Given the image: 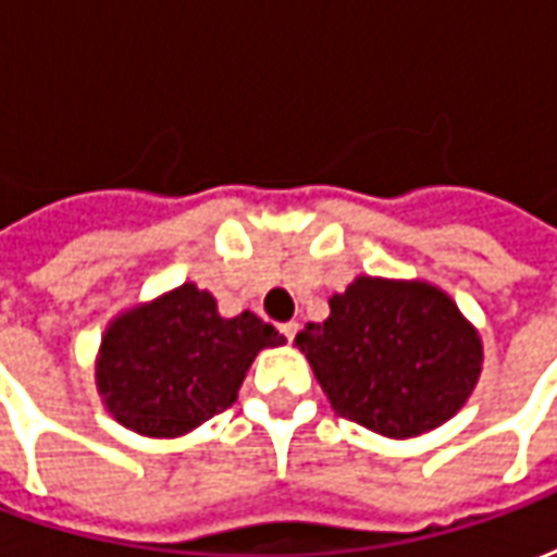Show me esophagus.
I'll list each match as a JSON object with an SVG mask.
<instances>
[{
	"label": "esophagus",
	"instance_id": "1",
	"mask_svg": "<svg viewBox=\"0 0 557 557\" xmlns=\"http://www.w3.org/2000/svg\"><path fill=\"white\" fill-rule=\"evenodd\" d=\"M280 331H283V337L289 339H295V334H298V322H286V325H280Z\"/></svg>",
	"mask_w": 557,
	"mask_h": 557
}]
</instances>
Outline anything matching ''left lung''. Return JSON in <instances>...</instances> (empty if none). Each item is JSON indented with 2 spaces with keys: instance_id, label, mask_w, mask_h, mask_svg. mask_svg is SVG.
Listing matches in <instances>:
<instances>
[{
  "instance_id": "left-lung-1",
  "label": "left lung",
  "mask_w": 557,
  "mask_h": 557,
  "mask_svg": "<svg viewBox=\"0 0 557 557\" xmlns=\"http://www.w3.org/2000/svg\"><path fill=\"white\" fill-rule=\"evenodd\" d=\"M325 322L295 337L331 409L385 438H414L462 409L483 339L430 280L358 274L327 298Z\"/></svg>"
}]
</instances>
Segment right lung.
<instances>
[{"mask_svg":"<svg viewBox=\"0 0 557 557\" xmlns=\"http://www.w3.org/2000/svg\"><path fill=\"white\" fill-rule=\"evenodd\" d=\"M286 337L259 315H220L214 295L182 283L110 319L95 358L103 409L146 438H178L230 409L262 349Z\"/></svg>","mask_w":557,"mask_h":557,"instance_id":"right-lung-1","label":"right lung"}]
</instances>
